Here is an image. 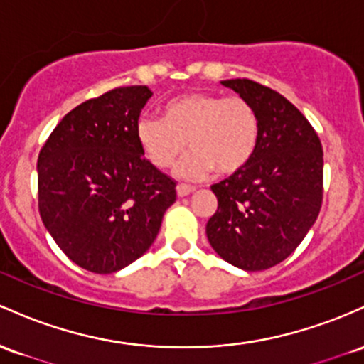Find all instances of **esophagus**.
I'll use <instances>...</instances> for the list:
<instances>
[{
	"instance_id": "1",
	"label": "esophagus",
	"mask_w": 364,
	"mask_h": 364,
	"mask_svg": "<svg viewBox=\"0 0 364 364\" xmlns=\"http://www.w3.org/2000/svg\"><path fill=\"white\" fill-rule=\"evenodd\" d=\"M194 191H196V187L186 186V183H178V186H177L178 198H183V196H189L191 193H194Z\"/></svg>"
}]
</instances>
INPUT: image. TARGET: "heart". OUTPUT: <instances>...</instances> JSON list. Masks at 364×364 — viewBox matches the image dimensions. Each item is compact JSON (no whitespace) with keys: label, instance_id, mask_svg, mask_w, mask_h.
I'll return each mask as SVG.
<instances>
[{"label":"heart","instance_id":"b5f03b06","mask_svg":"<svg viewBox=\"0 0 364 364\" xmlns=\"http://www.w3.org/2000/svg\"><path fill=\"white\" fill-rule=\"evenodd\" d=\"M142 153L156 168L178 165V177L198 181L215 171L230 177L246 168L259 141V118L255 106L239 96L189 92L163 106V118H141L136 127Z\"/></svg>","mask_w":364,"mask_h":364}]
</instances>
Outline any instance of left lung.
<instances>
[{
	"instance_id": "1",
	"label": "left lung",
	"mask_w": 364,
	"mask_h": 364,
	"mask_svg": "<svg viewBox=\"0 0 364 364\" xmlns=\"http://www.w3.org/2000/svg\"><path fill=\"white\" fill-rule=\"evenodd\" d=\"M255 106L259 141L246 168L213 183L206 235L220 258L261 272L291 256L323 199V149L306 117L282 94L249 79L222 80Z\"/></svg>"
}]
</instances>
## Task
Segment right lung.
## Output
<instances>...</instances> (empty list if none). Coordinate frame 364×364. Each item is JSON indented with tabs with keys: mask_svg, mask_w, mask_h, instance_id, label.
Segmentation results:
<instances>
[{
	"mask_svg": "<svg viewBox=\"0 0 364 364\" xmlns=\"http://www.w3.org/2000/svg\"><path fill=\"white\" fill-rule=\"evenodd\" d=\"M153 92L117 87L67 113L38 158L44 227L73 263L115 273L141 258L177 199L175 181L146 160L139 115Z\"/></svg>",
	"mask_w": 364,
	"mask_h": 364,
	"instance_id": "right-lung-1",
	"label": "right lung"
}]
</instances>
